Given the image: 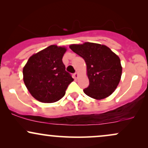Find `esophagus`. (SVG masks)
<instances>
[{"instance_id": "esophagus-1", "label": "esophagus", "mask_w": 148, "mask_h": 148, "mask_svg": "<svg viewBox=\"0 0 148 148\" xmlns=\"http://www.w3.org/2000/svg\"><path fill=\"white\" fill-rule=\"evenodd\" d=\"M78 76H79V74H78L77 72H76L75 74H74V78L75 79H76L78 78Z\"/></svg>"}]
</instances>
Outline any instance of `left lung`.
Segmentation results:
<instances>
[{"mask_svg":"<svg viewBox=\"0 0 148 148\" xmlns=\"http://www.w3.org/2000/svg\"><path fill=\"white\" fill-rule=\"evenodd\" d=\"M69 48L86 63L90 84L84 90L85 94L97 100L111 95L118 87L123 72L118 56L106 45L92 42L70 45Z\"/></svg>","mask_w":148,"mask_h":148,"instance_id":"8db88e82","label":"left lung"}]
</instances>
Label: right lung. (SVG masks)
<instances>
[{
    "mask_svg": "<svg viewBox=\"0 0 148 148\" xmlns=\"http://www.w3.org/2000/svg\"><path fill=\"white\" fill-rule=\"evenodd\" d=\"M65 47L51 45L31 56L23 69L27 89L37 101L53 103L63 97L74 79L65 71L62 57Z\"/></svg>",
    "mask_w": 148,
    "mask_h": 148,
    "instance_id": "right-lung-1",
    "label": "right lung"
}]
</instances>
